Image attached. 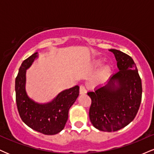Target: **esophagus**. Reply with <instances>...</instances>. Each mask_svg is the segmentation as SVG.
<instances>
[{
    "label": "esophagus",
    "instance_id": "obj_1",
    "mask_svg": "<svg viewBox=\"0 0 154 154\" xmlns=\"http://www.w3.org/2000/svg\"><path fill=\"white\" fill-rule=\"evenodd\" d=\"M87 92V90L86 89H85L84 85H80V87H79V94L80 95H84Z\"/></svg>",
    "mask_w": 154,
    "mask_h": 154
}]
</instances>
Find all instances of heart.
<instances>
[{
	"label": "heart",
	"mask_w": 154,
	"mask_h": 154,
	"mask_svg": "<svg viewBox=\"0 0 154 154\" xmlns=\"http://www.w3.org/2000/svg\"><path fill=\"white\" fill-rule=\"evenodd\" d=\"M103 61L101 59H97L95 60L93 62V64L95 66H98L101 64ZM111 71H112V68L110 64H105L104 66H103L98 71L97 73V79L100 82L105 81L107 77H109V75H110Z\"/></svg>",
	"instance_id": "b5f03b06"
}]
</instances>
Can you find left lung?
Listing matches in <instances>:
<instances>
[{"label":"left lung","mask_w":154,"mask_h":154,"mask_svg":"<svg viewBox=\"0 0 154 154\" xmlns=\"http://www.w3.org/2000/svg\"><path fill=\"white\" fill-rule=\"evenodd\" d=\"M114 54L119 72L105 86L88 92L92 100L89 111L93 126L112 132L128 125L136 117L142 97L141 79L133 59L117 49Z\"/></svg>","instance_id":"left-lung-1"}]
</instances>
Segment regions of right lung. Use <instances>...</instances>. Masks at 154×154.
<instances>
[{"label":"right lung","mask_w":154,"mask_h":154,"mask_svg":"<svg viewBox=\"0 0 154 154\" xmlns=\"http://www.w3.org/2000/svg\"><path fill=\"white\" fill-rule=\"evenodd\" d=\"M37 57L38 53L33 54L20 66L15 84L16 105L20 117L28 126L44 135H55L65 126L69 108L79 96V87L64 90L44 104L31 100L26 92V72Z\"/></svg>","instance_id":"right-lung-1"}]
</instances>
